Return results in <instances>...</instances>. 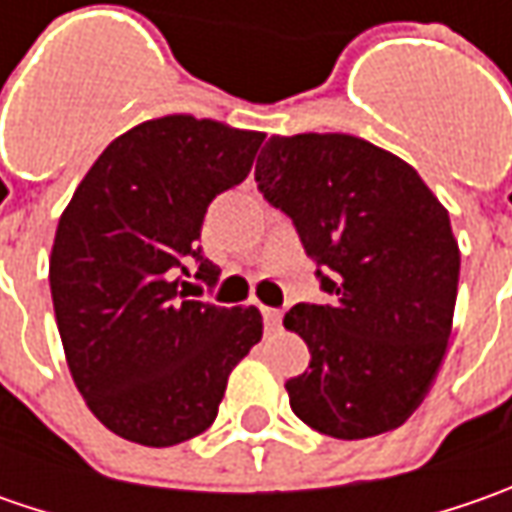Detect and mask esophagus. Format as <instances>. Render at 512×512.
<instances>
[{"mask_svg":"<svg viewBox=\"0 0 512 512\" xmlns=\"http://www.w3.org/2000/svg\"><path fill=\"white\" fill-rule=\"evenodd\" d=\"M262 316H265V327L270 330L282 325V310H276V307H262Z\"/></svg>","mask_w":512,"mask_h":512,"instance_id":"1","label":"esophagus"}]
</instances>
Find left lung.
Instances as JSON below:
<instances>
[{
	"label": "left lung",
	"instance_id": "8db88e82",
	"mask_svg": "<svg viewBox=\"0 0 512 512\" xmlns=\"http://www.w3.org/2000/svg\"><path fill=\"white\" fill-rule=\"evenodd\" d=\"M256 185L290 216L330 296L285 316L310 347L285 384L293 413L347 442L396 430L424 402L453 327L462 256L447 210L407 162L347 133L270 136Z\"/></svg>",
	"mask_w": 512,
	"mask_h": 512
}]
</instances>
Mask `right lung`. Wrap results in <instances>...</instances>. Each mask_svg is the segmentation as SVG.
Segmentation results:
<instances>
[{"instance_id":"right-lung-1","label":"right lung","mask_w":512,"mask_h":512,"mask_svg":"<svg viewBox=\"0 0 512 512\" xmlns=\"http://www.w3.org/2000/svg\"><path fill=\"white\" fill-rule=\"evenodd\" d=\"M262 133L165 116L113 139L65 207L50 296L73 382L116 436L170 447L205 433L227 376L262 339L256 307L187 299L213 287L207 205L242 185Z\"/></svg>"}]
</instances>
